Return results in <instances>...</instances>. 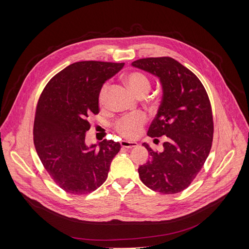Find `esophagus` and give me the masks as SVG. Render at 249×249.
<instances>
[{
    "label": "esophagus",
    "mask_w": 249,
    "mask_h": 249,
    "mask_svg": "<svg viewBox=\"0 0 249 249\" xmlns=\"http://www.w3.org/2000/svg\"><path fill=\"white\" fill-rule=\"evenodd\" d=\"M120 144L122 147H125V148H133V147H136L138 144L136 142H132V141H126V140H122L120 142Z\"/></svg>",
    "instance_id": "esophagus-1"
}]
</instances>
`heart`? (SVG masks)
Returning a JSON list of instances; mask_svg holds the SVG:
<instances>
[{"label":"heart","mask_w":249,"mask_h":249,"mask_svg":"<svg viewBox=\"0 0 249 249\" xmlns=\"http://www.w3.org/2000/svg\"><path fill=\"white\" fill-rule=\"evenodd\" d=\"M124 81L137 97H144L151 88L149 78L140 71H131L127 73L124 76ZM108 89V84H105L99 91L98 104L100 107L105 106ZM146 121L147 117L145 114L136 113L120 118L114 124V128L122 137L127 139H133L139 135L142 126L146 123Z\"/></svg>","instance_id":"1"}]
</instances>
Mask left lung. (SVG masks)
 Masks as SVG:
<instances>
[{
	"instance_id": "8db88e82",
	"label": "left lung",
	"mask_w": 249,
	"mask_h": 249,
	"mask_svg": "<svg viewBox=\"0 0 249 249\" xmlns=\"http://www.w3.org/2000/svg\"><path fill=\"white\" fill-rule=\"evenodd\" d=\"M132 65L159 76L163 89L160 109L147 133L151 138L165 136L163 151L143 143L150 156L138 168L140 179L160 194L179 193L200 173L212 147L210 100L198 76L172 57L141 58Z\"/></svg>"
}]
</instances>
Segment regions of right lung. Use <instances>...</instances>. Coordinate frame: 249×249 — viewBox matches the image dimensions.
<instances>
[{"instance_id":"right-lung-1","label":"right lung","mask_w":249,"mask_h":249,"mask_svg":"<svg viewBox=\"0 0 249 249\" xmlns=\"http://www.w3.org/2000/svg\"><path fill=\"white\" fill-rule=\"evenodd\" d=\"M124 62L86 60L56 73L39 97L33 126L37 154L55 184L72 195H87L107 179L119 142L104 139L100 147H88L89 117L100 112L98 96L103 85Z\"/></svg>"}]
</instances>
